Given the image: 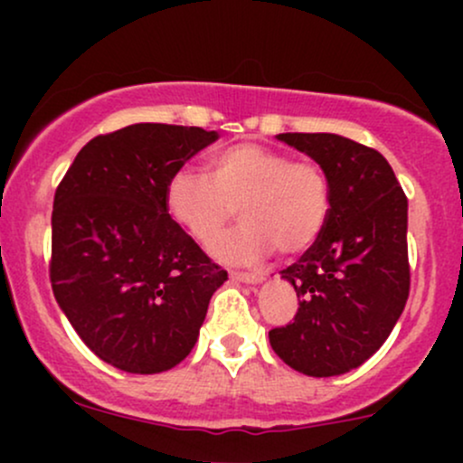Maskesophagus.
<instances>
[{"label":"esophagus","mask_w":463,"mask_h":463,"mask_svg":"<svg viewBox=\"0 0 463 463\" xmlns=\"http://www.w3.org/2000/svg\"><path fill=\"white\" fill-rule=\"evenodd\" d=\"M231 279L239 280V283L257 285V283H263L265 274L263 272H231Z\"/></svg>","instance_id":"34e87169"}]
</instances>
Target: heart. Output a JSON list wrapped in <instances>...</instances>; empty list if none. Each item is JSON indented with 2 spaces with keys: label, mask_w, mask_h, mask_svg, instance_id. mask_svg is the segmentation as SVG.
I'll return each mask as SVG.
<instances>
[{
  "label": "heart",
  "mask_w": 463,
  "mask_h": 463,
  "mask_svg": "<svg viewBox=\"0 0 463 463\" xmlns=\"http://www.w3.org/2000/svg\"><path fill=\"white\" fill-rule=\"evenodd\" d=\"M165 211L200 246L224 231L235 211L241 226L211 248L220 261L250 265L274 248L300 254L322 235L331 213V183L313 161L237 143L209 158V174L178 169L165 184Z\"/></svg>",
  "instance_id": "obj_1"
}]
</instances>
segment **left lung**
<instances>
[{
    "label": "left lung",
    "mask_w": 463,
    "mask_h": 463,
    "mask_svg": "<svg viewBox=\"0 0 463 463\" xmlns=\"http://www.w3.org/2000/svg\"><path fill=\"white\" fill-rule=\"evenodd\" d=\"M326 172L331 213L320 239L280 279L300 298L269 331L274 353L307 376H337L376 353L409 296L407 198L381 152L331 135L283 132Z\"/></svg>",
    "instance_id": "obj_1"
}]
</instances>
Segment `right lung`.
I'll use <instances>...</instances> for the list:
<instances>
[{"instance_id": "add662e5", "label": "right lung", "mask_w": 463, "mask_h": 463, "mask_svg": "<svg viewBox=\"0 0 463 463\" xmlns=\"http://www.w3.org/2000/svg\"><path fill=\"white\" fill-rule=\"evenodd\" d=\"M220 139L195 126L132 124L95 137L58 184L50 279L84 344L130 374L178 365L226 269L165 211V184Z\"/></svg>"}]
</instances>
